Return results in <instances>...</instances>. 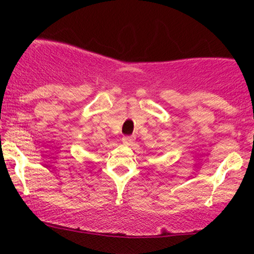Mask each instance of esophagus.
<instances>
[{"mask_svg":"<svg viewBox=\"0 0 254 254\" xmlns=\"http://www.w3.org/2000/svg\"><path fill=\"white\" fill-rule=\"evenodd\" d=\"M135 138H136L135 136H124L123 138H122V141H123V143H125V144H131V143H133Z\"/></svg>","mask_w":254,"mask_h":254,"instance_id":"esophagus-1","label":"esophagus"}]
</instances>
